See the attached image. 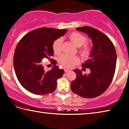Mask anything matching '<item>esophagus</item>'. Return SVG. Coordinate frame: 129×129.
Wrapping results in <instances>:
<instances>
[{"label":"esophagus","instance_id":"esophagus-1","mask_svg":"<svg viewBox=\"0 0 129 129\" xmlns=\"http://www.w3.org/2000/svg\"><path fill=\"white\" fill-rule=\"evenodd\" d=\"M70 70H69V69H67V68H65L64 69V71H65V72H68V71H69Z\"/></svg>","mask_w":129,"mask_h":129}]
</instances>
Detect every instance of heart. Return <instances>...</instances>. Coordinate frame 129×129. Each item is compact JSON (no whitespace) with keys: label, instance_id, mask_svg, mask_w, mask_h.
Segmentation results:
<instances>
[{"label":"heart","instance_id":"obj_1","mask_svg":"<svg viewBox=\"0 0 129 129\" xmlns=\"http://www.w3.org/2000/svg\"><path fill=\"white\" fill-rule=\"evenodd\" d=\"M69 39L77 47H80L79 52L83 56H87L90 53V48L87 45L83 46L87 41V38L82 34L77 32H73L69 36ZM62 40L61 38L57 39L53 43V49L55 54H58L62 51ZM80 59L77 56L68 54H64L59 57L58 62L66 68H73L78 64Z\"/></svg>","mask_w":129,"mask_h":129}]
</instances>
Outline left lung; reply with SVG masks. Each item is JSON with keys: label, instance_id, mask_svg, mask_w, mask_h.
<instances>
[{"label": "left lung", "instance_id": "obj_1", "mask_svg": "<svg viewBox=\"0 0 129 129\" xmlns=\"http://www.w3.org/2000/svg\"><path fill=\"white\" fill-rule=\"evenodd\" d=\"M87 34L92 41L89 58L82 67L89 68L90 73L83 75L81 71L75 69L76 78L71 82L73 93L85 98H93L103 93L113 79L116 64L115 47L108 37L90 26L76 28Z\"/></svg>", "mask_w": 129, "mask_h": 129}]
</instances>
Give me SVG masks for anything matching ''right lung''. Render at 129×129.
<instances>
[{
	"mask_svg": "<svg viewBox=\"0 0 129 129\" xmlns=\"http://www.w3.org/2000/svg\"><path fill=\"white\" fill-rule=\"evenodd\" d=\"M66 29L41 27L24 36L16 47L14 56V68L22 86L32 93L43 95L53 92L57 87V80L64 75V69L50 58L54 54L53 43L64 36ZM48 58L54 65L51 70H44L42 59Z\"/></svg>",
	"mask_w": 129,
	"mask_h": 129,
	"instance_id": "add662e5",
	"label": "right lung"
}]
</instances>
